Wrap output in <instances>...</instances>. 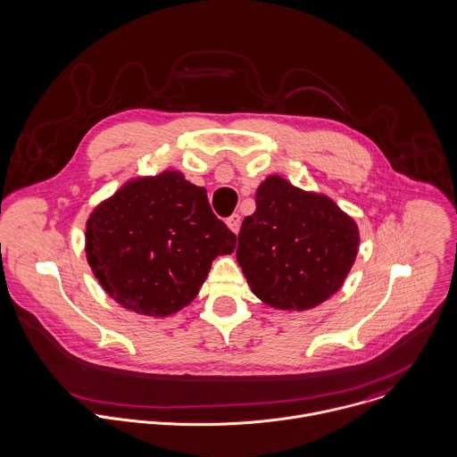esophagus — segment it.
Returning <instances> with one entry per match:
<instances>
[{
  "instance_id": "obj_1",
  "label": "esophagus",
  "mask_w": 457,
  "mask_h": 457,
  "mask_svg": "<svg viewBox=\"0 0 457 457\" xmlns=\"http://www.w3.org/2000/svg\"><path fill=\"white\" fill-rule=\"evenodd\" d=\"M226 224H228V228H229L233 233H238V231H240V224H242V217H240L238 213H233L231 217H228Z\"/></svg>"
}]
</instances>
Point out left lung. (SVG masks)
Wrapping results in <instances>:
<instances>
[{
	"label": "left lung",
	"instance_id": "obj_1",
	"mask_svg": "<svg viewBox=\"0 0 457 457\" xmlns=\"http://www.w3.org/2000/svg\"><path fill=\"white\" fill-rule=\"evenodd\" d=\"M359 253V228L330 197L269 177L238 233L237 260L253 293L282 311L330 298Z\"/></svg>",
	"mask_w": 457,
	"mask_h": 457
}]
</instances>
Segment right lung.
I'll use <instances>...</instances> for the list:
<instances>
[{
    "label": "right lung",
    "instance_id": "right-lung-1",
    "mask_svg": "<svg viewBox=\"0 0 457 457\" xmlns=\"http://www.w3.org/2000/svg\"><path fill=\"white\" fill-rule=\"evenodd\" d=\"M235 247L206 190L179 171L123 185L87 222V258L100 286L125 309L155 318L188 305L212 262Z\"/></svg>",
    "mask_w": 457,
    "mask_h": 457
}]
</instances>
